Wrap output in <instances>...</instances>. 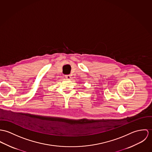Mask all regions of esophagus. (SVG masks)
I'll use <instances>...</instances> for the list:
<instances>
[{
  "mask_svg": "<svg viewBox=\"0 0 152 152\" xmlns=\"http://www.w3.org/2000/svg\"><path fill=\"white\" fill-rule=\"evenodd\" d=\"M65 77L66 78V79H70V75H65Z\"/></svg>",
  "mask_w": 152,
  "mask_h": 152,
  "instance_id": "esophagus-1",
  "label": "esophagus"
}]
</instances>
